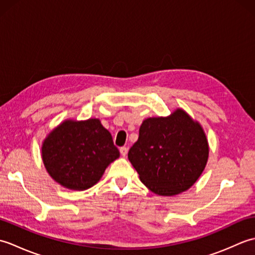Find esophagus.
Returning a JSON list of instances; mask_svg holds the SVG:
<instances>
[{"mask_svg":"<svg viewBox=\"0 0 255 255\" xmlns=\"http://www.w3.org/2000/svg\"><path fill=\"white\" fill-rule=\"evenodd\" d=\"M119 151H121V154L124 156H126L127 155V153H128V149L126 148V147H122L121 149H119Z\"/></svg>","mask_w":255,"mask_h":255,"instance_id":"esophagus-1","label":"esophagus"}]
</instances>
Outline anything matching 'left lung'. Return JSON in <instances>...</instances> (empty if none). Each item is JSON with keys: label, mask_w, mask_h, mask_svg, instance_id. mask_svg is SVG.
Wrapping results in <instances>:
<instances>
[{"label": "left lung", "mask_w": 255, "mask_h": 255, "mask_svg": "<svg viewBox=\"0 0 255 255\" xmlns=\"http://www.w3.org/2000/svg\"><path fill=\"white\" fill-rule=\"evenodd\" d=\"M208 155L209 144L202 125L176 108L169 116L144 119L128 159L151 192L174 196L194 185Z\"/></svg>", "instance_id": "obj_1"}]
</instances>
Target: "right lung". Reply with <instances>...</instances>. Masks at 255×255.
Here are the masks:
<instances>
[{
    "label": "right lung",
    "instance_id": "add662e5",
    "mask_svg": "<svg viewBox=\"0 0 255 255\" xmlns=\"http://www.w3.org/2000/svg\"><path fill=\"white\" fill-rule=\"evenodd\" d=\"M119 155L111 132L99 118L64 119L41 144V158L48 174L72 191H85L95 185Z\"/></svg>",
    "mask_w": 255,
    "mask_h": 255
}]
</instances>
